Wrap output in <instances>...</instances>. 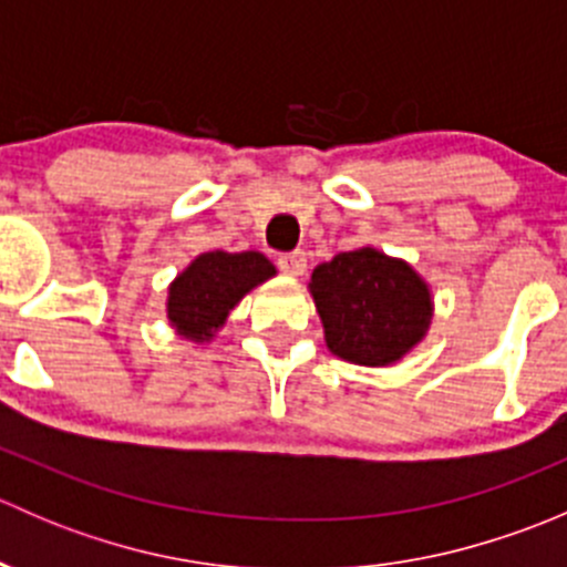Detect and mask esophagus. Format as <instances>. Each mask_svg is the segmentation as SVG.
Returning <instances> with one entry per match:
<instances>
[{
    "label": "esophagus",
    "instance_id": "34e87169",
    "mask_svg": "<svg viewBox=\"0 0 567 567\" xmlns=\"http://www.w3.org/2000/svg\"><path fill=\"white\" fill-rule=\"evenodd\" d=\"M277 266L282 268L285 274H290V277H301L307 268V257L305 251L296 249V251H285V255L277 257Z\"/></svg>",
    "mask_w": 567,
    "mask_h": 567
}]
</instances>
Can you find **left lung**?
<instances>
[{
  "label": "left lung",
  "mask_w": 567,
  "mask_h": 567,
  "mask_svg": "<svg viewBox=\"0 0 567 567\" xmlns=\"http://www.w3.org/2000/svg\"><path fill=\"white\" fill-rule=\"evenodd\" d=\"M326 346L353 364H390L422 340L431 320L427 285L403 260L364 247L312 271Z\"/></svg>",
  "instance_id": "8db88e82"
}]
</instances>
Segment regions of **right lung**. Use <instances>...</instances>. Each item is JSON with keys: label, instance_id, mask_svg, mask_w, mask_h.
Returning <instances> with one entry per match:
<instances>
[{"label": "right lung", "instance_id": "add662e5", "mask_svg": "<svg viewBox=\"0 0 567 567\" xmlns=\"http://www.w3.org/2000/svg\"><path fill=\"white\" fill-rule=\"evenodd\" d=\"M268 277L274 266L260 251H205L169 288V320L192 340H208L241 296Z\"/></svg>", "mask_w": 567, "mask_h": 567}]
</instances>
